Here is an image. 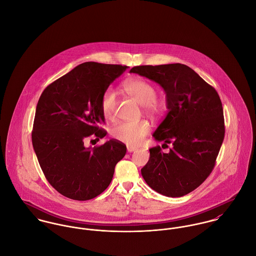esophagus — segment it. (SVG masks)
I'll return each instance as SVG.
<instances>
[{"label":"esophagus","mask_w":256,"mask_h":256,"mask_svg":"<svg viewBox=\"0 0 256 256\" xmlns=\"http://www.w3.org/2000/svg\"><path fill=\"white\" fill-rule=\"evenodd\" d=\"M136 150H137V148H135V146H127V150H128V152H135Z\"/></svg>","instance_id":"obj_1"}]
</instances>
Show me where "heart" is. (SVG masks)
Wrapping results in <instances>:
<instances>
[{"label":"heart","instance_id":"1","mask_svg":"<svg viewBox=\"0 0 256 256\" xmlns=\"http://www.w3.org/2000/svg\"><path fill=\"white\" fill-rule=\"evenodd\" d=\"M123 88L128 96L145 108L146 112L152 115L160 114L164 106L156 100V88L146 80L131 78L123 84ZM117 106V96L112 88H106L100 100V110L106 119L111 120L115 116ZM150 126L148 121L122 122L114 126L111 130L112 137L128 146L139 145L148 134Z\"/></svg>","mask_w":256,"mask_h":256}]
</instances>
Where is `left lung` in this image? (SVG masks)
Segmentation results:
<instances>
[{
  "label": "left lung",
  "instance_id": "obj_1",
  "mask_svg": "<svg viewBox=\"0 0 256 256\" xmlns=\"http://www.w3.org/2000/svg\"><path fill=\"white\" fill-rule=\"evenodd\" d=\"M158 82L166 92L168 114L152 134L164 145L150 148L141 170L146 184L160 194L182 197L212 172L224 136L222 102L216 90L183 64L137 66L130 70Z\"/></svg>",
  "mask_w": 256,
  "mask_h": 256
}]
</instances>
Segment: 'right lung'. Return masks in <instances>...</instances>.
Returning <instances> with one entry per match:
<instances>
[{
  "label": "right lung",
  "mask_w": 256,
  "mask_h": 256,
  "mask_svg": "<svg viewBox=\"0 0 256 256\" xmlns=\"http://www.w3.org/2000/svg\"><path fill=\"white\" fill-rule=\"evenodd\" d=\"M126 69L86 62L50 84L39 98L34 148L48 182L70 199L86 201L102 193L126 154V146L113 139L94 148L84 145L86 138L106 135L100 127L104 122L102 96Z\"/></svg>",
  "instance_id": "obj_1"
}]
</instances>
